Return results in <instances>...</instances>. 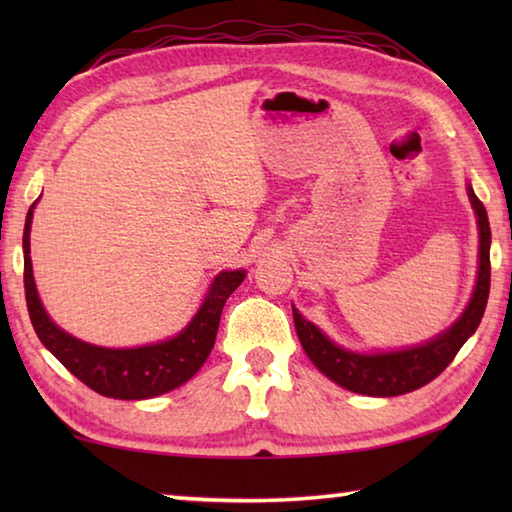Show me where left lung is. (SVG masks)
<instances>
[{"label":"left lung","mask_w":512,"mask_h":512,"mask_svg":"<svg viewBox=\"0 0 512 512\" xmlns=\"http://www.w3.org/2000/svg\"><path fill=\"white\" fill-rule=\"evenodd\" d=\"M472 210L479 225V273L472 298L461 316L443 334L433 336L427 343L413 348L391 352H354L336 345L329 336L307 320L293 307V323H296L298 339L314 366L329 377L334 384L348 388L352 393L370 397H395L411 393L415 388L436 379L456 352L470 339L479 327L490 293V223L483 203L476 198L472 185H467Z\"/></svg>","instance_id":"obj_1"}]
</instances>
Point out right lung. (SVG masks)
<instances>
[{
	"label": "right lung",
	"instance_id": "add662e5",
	"mask_svg": "<svg viewBox=\"0 0 512 512\" xmlns=\"http://www.w3.org/2000/svg\"><path fill=\"white\" fill-rule=\"evenodd\" d=\"M40 201V198H38ZM38 201L24 223V291L33 329L42 345L81 379L85 386L115 400H151L192 379L214 348L225 300L244 282L246 271H221L214 277L203 305L176 336L140 348H101L60 329L42 307L31 266V221Z\"/></svg>",
	"mask_w": 512,
	"mask_h": 512
}]
</instances>
